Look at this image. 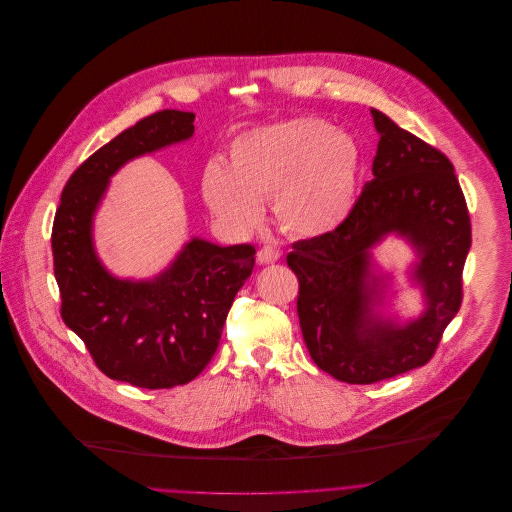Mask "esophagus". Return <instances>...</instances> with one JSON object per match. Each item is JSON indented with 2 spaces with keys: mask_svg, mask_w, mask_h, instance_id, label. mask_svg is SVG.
<instances>
[{
  "mask_svg": "<svg viewBox=\"0 0 512 512\" xmlns=\"http://www.w3.org/2000/svg\"><path fill=\"white\" fill-rule=\"evenodd\" d=\"M278 258H280V252L276 248H272V246H264L256 254L258 264H274Z\"/></svg>",
  "mask_w": 512,
  "mask_h": 512,
  "instance_id": "34e87169",
  "label": "esophagus"
}]
</instances>
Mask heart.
Instances as JSON below:
<instances>
[{
    "instance_id": "1",
    "label": "heart",
    "mask_w": 512,
    "mask_h": 512,
    "mask_svg": "<svg viewBox=\"0 0 512 512\" xmlns=\"http://www.w3.org/2000/svg\"><path fill=\"white\" fill-rule=\"evenodd\" d=\"M361 173L357 141L329 121L298 117L244 133L232 145L230 171L210 165L203 195L236 230H254L262 201H274L282 230L323 236L351 214Z\"/></svg>"
}]
</instances>
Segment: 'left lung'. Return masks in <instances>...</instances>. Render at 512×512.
Returning <instances> with one entry per match:
<instances>
[{
  "instance_id": "left-lung-1",
  "label": "left lung",
  "mask_w": 512,
  "mask_h": 512,
  "mask_svg": "<svg viewBox=\"0 0 512 512\" xmlns=\"http://www.w3.org/2000/svg\"><path fill=\"white\" fill-rule=\"evenodd\" d=\"M371 115L379 131L373 179L339 228L294 242L286 256L298 278L296 313L306 349L319 369L355 385L391 379L434 357L460 311L472 244L468 206L450 159L381 111ZM389 231L410 237L423 256L415 275L429 309L407 328L370 315L368 248Z\"/></svg>"
}]
</instances>
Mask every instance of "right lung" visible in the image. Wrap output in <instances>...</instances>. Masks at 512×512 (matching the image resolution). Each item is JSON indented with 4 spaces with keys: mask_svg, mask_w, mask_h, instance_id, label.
<instances>
[{
    "mask_svg": "<svg viewBox=\"0 0 512 512\" xmlns=\"http://www.w3.org/2000/svg\"><path fill=\"white\" fill-rule=\"evenodd\" d=\"M193 113H153L94 151L66 181L52 226L60 315L111 379L171 389L214 359L234 296L254 270L250 244L191 240L151 282L113 278L90 238L92 214L109 177L129 159L193 135Z\"/></svg>",
    "mask_w": 512,
    "mask_h": 512,
    "instance_id": "add662e5",
    "label": "right lung"
}]
</instances>
